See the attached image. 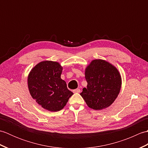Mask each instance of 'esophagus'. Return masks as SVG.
Listing matches in <instances>:
<instances>
[{"label":"esophagus","instance_id":"34e87169","mask_svg":"<svg viewBox=\"0 0 148 148\" xmlns=\"http://www.w3.org/2000/svg\"><path fill=\"white\" fill-rule=\"evenodd\" d=\"M73 92H74V93H79V92H80V89H79V88L75 89V90H73Z\"/></svg>","mask_w":148,"mask_h":148}]
</instances>
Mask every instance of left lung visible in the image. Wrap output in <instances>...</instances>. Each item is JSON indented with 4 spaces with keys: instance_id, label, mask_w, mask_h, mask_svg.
Listing matches in <instances>:
<instances>
[{
    "instance_id": "1",
    "label": "left lung",
    "mask_w": 148,
    "mask_h": 148,
    "mask_svg": "<svg viewBox=\"0 0 148 148\" xmlns=\"http://www.w3.org/2000/svg\"><path fill=\"white\" fill-rule=\"evenodd\" d=\"M87 88L80 93L91 109L102 110L114 102L120 92L121 77L118 70L109 62L93 60L85 69Z\"/></svg>"
}]
</instances>
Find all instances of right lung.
Wrapping results in <instances>:
<instances>
[{"label":"right lung","instance_id":"1","mask_svg":"<svg viewBox=\"0 0 148 148\" xmlns=\"http://www.w3.org/2000/svg\"><path fill=\"white\" fill-rule=\"evenodd\" d=\"M63 67L58 62L42 61L32 69L28 76V88L32 98L49 111H60L73 93L61 79Z\"/></svg>","mask_w":148,"mask_h":148}]
</instances>
